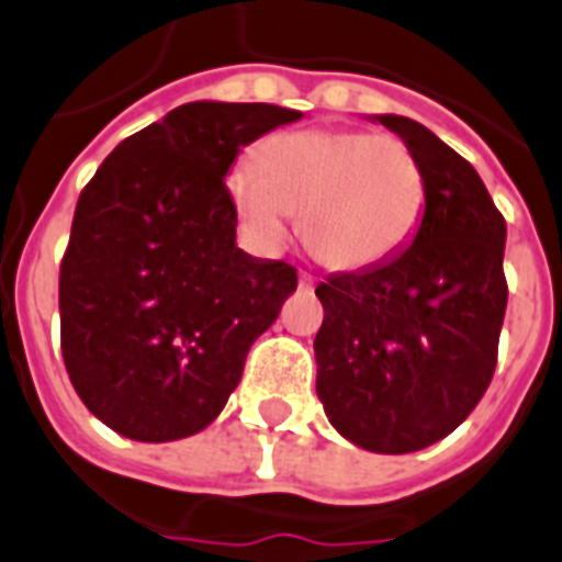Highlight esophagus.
<instances>
[{
    "mask_svg": "<svg viewBox=\"0 0 562 562\" xmlns=\"http://www.w3.org/2000/svg\"><path fill=\"white\" fill-rule=\"evenodd\" d=\"M299 286H302V290H313V286H316V278L313 276H307V272H302V276H299Z\"/></svg>",
    "mask_w": 562,
    "mask_h": 562,
    "instance_id": "esophagus-1",
    "label": "esophagus"
}]
</instances>
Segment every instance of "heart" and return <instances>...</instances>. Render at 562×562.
<instances>
[{"instance_id":"b5f03b06","label":"heart","mask_w":562,"mask_h":562,"mask_svg":"<svg viewBox=\"0 0 562 562\" xmlns=\"http://www.w3.org/2000/svg\"><path fill=\"white\" fill-rule=\"evenodd\" d=\"M240 226L260 249L286 240L293 211L327 267L366 269L397 255L424 217L426 168L397 136L362 130L278 133L226 177Z\"/></svg>"}]
</instances>
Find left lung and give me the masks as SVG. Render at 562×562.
Here are the masks:
<instances>
[{"instance_id": "1", "label": "left lung", "mask_w": 562, "mask_h": 562, "mask_svg": "<svg viewBox=\"0 0 562 562\" xmlns=\"http://www.w3.org/2000/svg\"><path fill=\"white\" fill-rule=\"evenodd\" d=\"M380 124L424 161V220L394 258L316 286L325 322L313 351L339 435L401 456L447 438L491 385L508 307L505 217L473 165L424 124Z\"/></svg>"}]
</instances>
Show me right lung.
<instances>
[{
    "instance_id": "add662e5",
    "label": "right lung",
    "mask_w": 562,
    "mask_h": 562,
    "mask_svg": "<svg viewBox=\"0 0 562 562\" xmlns=\"http://www.w3.org/2000/svg\"><path fill=\"white\" fill-rule=\"evenodd\" d=\"M299 119L272 103H182L80 191L60 260L63 362L83 406L124 438L205 429L295 293V267L235 246L223 177L240 147Z\"/></svg>"
}]
</instances>
